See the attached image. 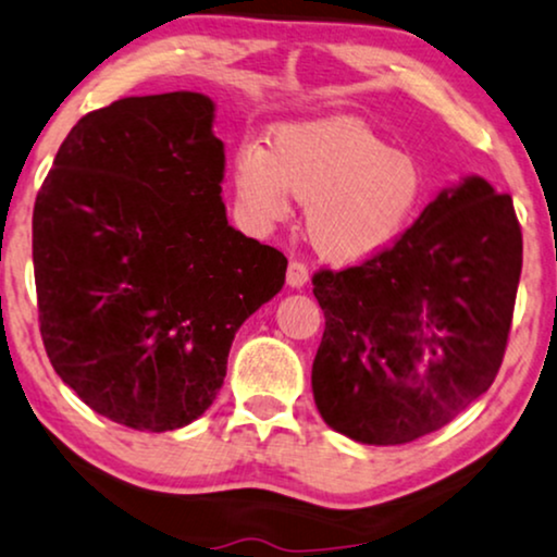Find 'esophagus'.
Masks as SVG:
<instances>
[{"instance_id":"obj_1","label":"esophagus","mask_w":557,"mask_h":557,"mask_svg":"<svg viewBox=\"0 0 557 557\" xmlns=\"http://www.w3.org/2000/svg\"><path fill=\"white\" fill-rule=\"evenodd\" d=\"M306 283H308V267L298 262V259H293V262L287 264V285L302 287Z\"/></svg>"}]
</instances>
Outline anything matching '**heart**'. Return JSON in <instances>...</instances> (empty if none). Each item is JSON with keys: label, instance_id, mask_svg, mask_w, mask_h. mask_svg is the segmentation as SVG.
<instances>
[{"label": "heart", "instance_id": "1", "mask_svg": "<svg viewBox=\"0 0 557 557\" xmlns=\"http://www.w3.org/2000/svg\"><path fill=\"white\" fill-rule=\"evenodd\" d=\"M236 189L257 223L290 215V193L308 202V236L321 257L349 264L391 246L424 200V177L408 151L355 121L283 125L274 151L246 140Z\"/></svg>", "mask_w": 557, "mask_h": 557}]
</instances>
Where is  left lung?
<instances>
[{
	"label": "left lung",
	"mask_w": 557,
	"mask_h": 557,
	"mask_svg": "<svg viewBox=\"0 0 557 557\" xmlns=\"http://www.w3.org/2000/svg\"><path fill=\"white\" fill-rule=\"evenodd\" d=\"M519 274L511 195L481 177L436 195L364 262L315 272L323 421L364 445H408L460 417L502 368Z\"/></svg>",
	"instance_id": "obj_1"
}]
</instances>
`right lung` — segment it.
Instances as JSON below:
<instances>
[{"mask_svg": "<svg viewBox=\"0 0 557 557\" xmlns=\"http://www.w3.org/2000/svg\"><path fill=\"white\" fill-rule=\"evenodd\" d=\"M213 110L197 91L91 110L35 197L48 360L91 411L138 432L206 413L238 326L285 285L283 251L228 226Z\"/></svg>", "mask_w": 557, "mask_h": 557, "instance_id": "obj_1", "label": "right lung"}]
</instances>
